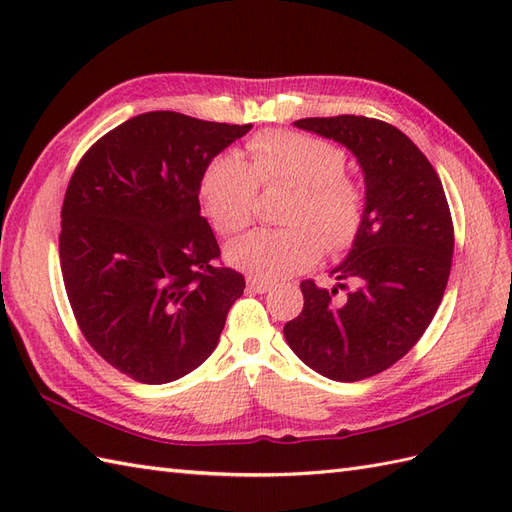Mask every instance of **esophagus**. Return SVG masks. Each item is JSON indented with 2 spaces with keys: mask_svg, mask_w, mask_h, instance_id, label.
<instances>
[{
  "mask_svg": "<svg viewBox=\"0 0 512 512\" xmlns=\"http://www.w3.org/2000/svg\"><path fill=\"white\" fill-rule=\"evenodd\" d=\"M248 286H250V288H253L255 292H262V295H264V292H268L270 288H273V281H266V279H257V277H250V279H248Z\"/></svg>",
  "mask_w": 512,
  "mask_h": 512,
  "instance_id": "esophagus-1",
  "label": "esophagus"
}]
</instances>
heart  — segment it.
<instances>
[{"label":"heart","instance_id":"heart-1","mask_svg":"<svg viewBox=\"0 0 512 512\" xmlns=\"http://www.w3.org/2000/svg\"><path fill=\"white\" fill-rule=\"evenodd\" d=\"M248 162L231 151L209 160L200 195L206 215L226 237L239 235L255 217L259 184H292L275 231H257L228 248V262L257 279H284L317 262L325 246L347 250L365 222V191L345 169V151L330 140L266 129L246 143Z\"/></svg>","mask_w":512,"mask_h":512}]
</instances>
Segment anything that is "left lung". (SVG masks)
Returning <instances> with one entry per match:
<instances>
[{
  "label": "left lung",
  "instance_id": "1",
  "mask_svg": "<svg viewBox=\"0 0 512 512\" xmlns=\"http://www.w3.org/2000/svg\"><path fill=\"white\" fill-rule=\"evenodd\" d=\"M345 145L365 173V222L332 270L336 288L301 281L303 310L284 325L303 363L354 383L398 363L436 314L453 259V220L436 169L411 140L367 116L301 118Z\"/></svg>",
  "mask_w": 512,
  "mask_h": 512
}]
</instances>
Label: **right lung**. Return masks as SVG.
Segmentation results:
<instances>
[{
    "label": "right lung",
    "mask_w": 512,
    "mask_h": 512,
    "mask_svg": "<svg viewBox=\"0 0 512 512\" xmlns=\"http://www.w3.org/2000/svg\"><path fill=\"white\" fill-rule=\"evenodd\" d=\"M253 125L147 112L85 151L61 206L59 257L74 319L96 354L145 385L215 350L244 275L220 262L200 215L213 156Z\"/></svg>",
    "instance_id": "right-lung-1"
}]
</instances>
